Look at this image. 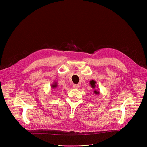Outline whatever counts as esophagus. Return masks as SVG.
<instances>
[{
  "label": "esophagus",
  "mask_w": 147,
  "mask_h": 147,
  "mask_svg": "<svg viewBox=\"0 0 147 147\" xmlns=\"http://www.w3.org/2000/svg\"><path fill=\"white\" fill-rule=\"evenodd\" d=\"M73 88L75 89H78L80 88V86L78 84H74L73 85Z\"/></svg>",
  "instance_id": "34e87169"
}]
</instances>
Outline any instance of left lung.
I'll list each match as a JSON object with an SVG mask.
<instances>
[{
    "label": "left lung",
    "instance_id": "left-lung-1",
    "mask_svg": "<svg viewBox=\"0 0 147 147\" xmlns=\"http://www.w3.org/2000/svg\"><path fill=\"white\" fill-rule=\"evenodd\" d=\"M96 81H95V80H91L90 81V85H91V87L92 88H95V87H96ZM97 88H98V87H97ZM99 89V88H98ZM94 94H96V95H98V94H99V91H98V90H95V91H94Z\"/></svg>",
    "mask_w": 147,
    "mask_h": 147
}]
</instances>
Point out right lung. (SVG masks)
<instances>
[{
	"label": "right lung",
	"instance_id": "add662e5",
	"mask_svg": "<svg viewBox=\"0 0 147 147\" xmlns=\"http://www.w3.org/2000/svg\"><path fill=\"white\" fill-rule=\"evenodd\" d=\"M57 87V84L56 82H54L53 84L51 85V87L52 88H56Z\"/></svg>",
	"mask_w": 147,
	"mask_h": 147
}]
</instances>
